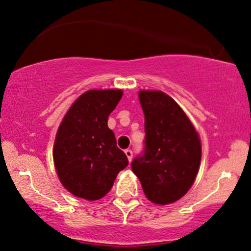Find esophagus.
<instances>
[{"instance_id": "obj_1", "label": "esophagus", "mask_w": 251, "mask_h": 251, "mask_svg": "<svg viewBox=\"0 0 251 251\" xmlns=\"http://www.w3.org/2000/svg\"><path fill=\"white\" fill-rule=\"evenodd\" d=\"M125 153H126V158H128V160L131 161V159H133V151L129 150V148H126V150L125 151Z\"/></svg>"}]
</instances>
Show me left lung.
I'll use <instances>...</instances> for the list:
<instances>
[{"label": "left lung", "instance_id": "1", "mask_svg": "<svg viewBox=\"0 0 251 251\" xmlns=\"http://www.w3.org/2000/svg\"><path fill=\"white\" fill-rule=\"evenodd\" d=\"M145 115L144 150L131 161L145 195L168 204L187 194L201 161L195 128L179 105L160 91H140Z\"/></svg>", "mask_w": 251, "mask_h": 251}]
</instances>
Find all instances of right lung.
Segmentation results:
<instances>
[{
  "label": "right lung",
  "instance_id": "obj_1",
  "mask_svg": "<svg viewBox=\"0 0 251 251\" xmlns=\"http://www.w3.org/2000/svg\"><path fill=\"white\" fill-rule=\"evenodd\" d=\"M122 98L121 90H91L64 116L53 146L61 183L73 195L99 200L109 193L128 158L117 147L107 118Z\"/></svg>",
  "mask_w": 251,
  "mask_h": 251
}]
</instances>
